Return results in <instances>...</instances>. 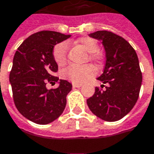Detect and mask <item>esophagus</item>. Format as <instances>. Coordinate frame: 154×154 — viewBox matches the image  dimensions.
I'll use <instances>...</instances> for the list:
<instances>
[{
  "mask_svg": "<svg viewBox=\"0 0 154 154\" xmlns=\"http://www.w3.org/2000/svg\"><path fill=\"white\" fill-rule=\"evenodd\" d=\"M72 85L74 86V87H77V88H79V87H81L83 85L82 84H79V83H73L72 84Z\"/></svg>",
  "mask_w": 154,
  "mask_h": 154,
  "instance_id": "obj_1",
  "label": "esophagus"
}]
</instances>
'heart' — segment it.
<instances>
[{
	"instance_id": "b5f03b06",
	"label": "heart",
	"mask_w": 154,
	"mask_h": 154,
	"mask_svg": "<svg viewBox=\"0 0 154 154\" xmlns=\"http://www.w3.org/2000/svg\"><path fill=\"white\" fill-rule=\"evenodd\" d=\"M77 43L84 48L85 50L91 54L89 58L91 60H96L97 55L96 52L99 50V45L97 41L89 37L81 38L77 40ZM68 45L66 42H61L57 44L53 50V57L59 66H63L67 63L68 61ZM96 73V69L91 65H69L66 69H64L62 72L63 77L69 79L73 83H84L92 77Z\"/></svg>"
}]
</instances>
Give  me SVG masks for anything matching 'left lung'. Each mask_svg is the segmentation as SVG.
<instances>
[{
    "label": "left lung",
    "instance_id": "8db88e82",
    "mask_svg": "<svg viewBox=\"0 0 154 154\" xmlns=\"http://www.w3.org/2000/svg\"><path fill=\"white\" fill-rule=\"evenodd\" d=\"M89 36L101 41L106 52L103 73L97 79L104 91L95 88L87 100L91 112L106 122H116L131 112L139 95L142 73L136 51L123 38L107 31H98Z\"/></svg>",
    "mask_w": 154,
    "mask_h": 154
}]
</instances>
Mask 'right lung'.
<instances>
[{"label":"right lung","mask_w":154,"mask_h":154,"mask_svg":"<svg viewBox=\"0 0 154 154\" xmlns=\"http://www.w3.org/2000/svg\"><path fill=\"white\" fill-rule=\"evenodd\" d=\"M71 35L42 31L28 37L17 48L9 74L13 99L23 116L38 124H48L58 118L66 106L72 85L60 79L56 89L48 90V82H58L54 77L58 65L53 57L56 44Z\"/></svg>","instance_id":"1"}]
</instances>
